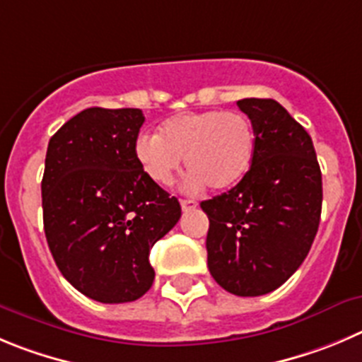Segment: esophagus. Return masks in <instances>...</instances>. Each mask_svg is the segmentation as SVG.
I'll return each mask as SVG.
<instances>
[{
	"label": "esophagus",
	"instance_id": "obj_1",
	"mask_svg": "<svg viewBox=\"0 0 362 362\" xmlns=\"http://www.w3.org/2000/svg\"><path fill=\"white\" fill-rule=\"evenodd\" d=\"M180 205H182V211H184V212H189V211H192V209L198 207L197 202L189 200V198H184V200H180Z\"/></svg>",
	"mask_w": 362,
	"mask_h": 362
}]
</instances>
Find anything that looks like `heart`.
I'll return each instance as SVG.
<instances>
[{
    "instance_id": "b5f03b06",
    "label": "heart",
    "mask_w": 362,
    "mask_h": 362,
    "mask_svg": "<svg viewBox=\"0 0 362 362\" xmlns=\"http://www.w3.org/2000/svg\"><path fill=\"white\" fill-rule=\"evenodd\" d=\"M255 150L253 124L235 110H200L170 117L160 135L141 134L135 158L150 180L170 185L184 157L189 175L185 187L228 189L250 170Z\"/></svg>"
}]
</instances>
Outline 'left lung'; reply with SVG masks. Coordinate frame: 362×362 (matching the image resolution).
I'll list each match as a JSON object with an SVG mask.
<instances>
[{
	"label": "left lung",
	"mask_w": 362,
	"mask_h": 362,
	"mask_svg": "<svg viewBox=\"0 0 362 362\" xmlns=\"http://www.w3.org/2000/svg\"><path fill=\"white\" fill-rule=\"evenodd\" d=\"M255 150L235 187L200 207L209 216V272L225 291L261 296L303 262L322 216V171L313 139L275 100L245 98Z\"/></svg>",
	"instance_id": "left-lung-1"
}]
</instances>
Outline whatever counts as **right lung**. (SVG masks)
Masks as SVG:
<instances>
[{"label": "right lung", "mask_w": 362, "mask_h": 362, "mask_svg": "<svg viewBox=\"0 0 362 362\" xmlns=\"http://www.w3.org/2000/svg\"><path fill=\"white\" fill-rule=\"evenodd\" d=\"M139 109H86L49 139L44 232L60 273L101 303L141 298L155 272L150 250L180 219L175 197L135 158Z\"/></svg>", "instance_id": "obj_1"}]
</instances>
